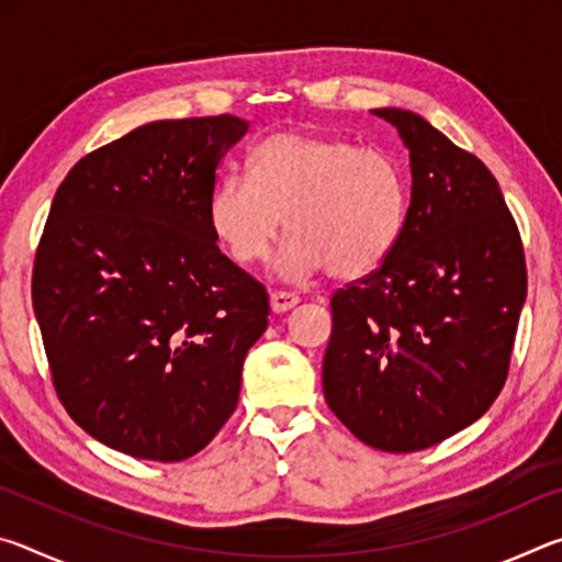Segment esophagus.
I'll return each instance as SVG.
<instances>
[{"label":"esophagus","instance_id":"34e87169","mask_svg":"<svg viewBox=\"0 0 562 562\" xmlns=\"http://www.w3.org/2000/svg\"><path fill=\"white\" fill-rule=\"evenodd\" d=\"M294 304H300V297L297 294H292V292H280V290H274V292H270V307H272V312H288V310H292Z\"/></svg>","mask_w":562,"mask_h":562}]
</instances>
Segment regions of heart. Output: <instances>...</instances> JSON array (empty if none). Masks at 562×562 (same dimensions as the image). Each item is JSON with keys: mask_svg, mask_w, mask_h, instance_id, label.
Masks as SVG:
<instances>
[{"mask_svg": "<svg viewBox=\"0 0 562 562\" xmlns=\"http://www.w3.org/2000/svg\"><path fill=\"white\" fill-rule=\"evenodd\" d=\"M406 215L408 178L392 150L292 131L265 138L250 176H225L207 201L213 237L237 265L268 258L284 217L274 272L288 282L367 278L396 250Z\"/></svg>", "mask_w": 562, "mask_h": 562, "instance_id": "obj_1", "label": "heart"}]
</instances>
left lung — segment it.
<instances>
[{
    "label": "left lung",
    "instance_id": "obj_1",
    "mask_svg": "<svg viewBox=\"0 0 562 562\" xmlns=\"http://www.w3.org/2000/svg\"><path fill=\"white\" fill-rule=\"evenodd\" d=\"M408 150L412 203L382 268L331 297L322 389L379 451H422L488 412L526 302L518 227L491 170L414 111L372 109Z\"/></svg>",
    "mask_w": 562,
    "mask_h": 562
}]
</instances>
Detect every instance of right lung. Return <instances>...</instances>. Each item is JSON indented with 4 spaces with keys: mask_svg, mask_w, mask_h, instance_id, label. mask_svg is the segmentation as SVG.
<instances>
[{
    "mask_svg": "<svg viewBox=\"0 0 562 562\" xmlns=\"http://www.w3.org/2000/svg\"><path fill=\"white\" fill-rule=\"evenodd\" d=\"M250 123L154 121L83 156L54 195L32 302L56 394L93 439L173 463L240 396L268 292L207 225L215 170Z\"/></svg>",
    "mask_w": 562,
    "mask_h": 562,
    "instance_id": "obj_1",
    "label": "right lung"
}]
</instances>
